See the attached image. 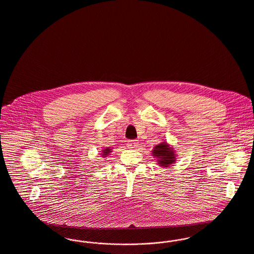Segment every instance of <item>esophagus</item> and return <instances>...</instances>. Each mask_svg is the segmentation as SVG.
<instances>
[{
  "mask_svg": "<svg viewBox=\"0 0 254 254\" xmlns=\"http://www.w3.org/2000/svg\"><path fill=\"white\" fill-rule=\"evenodd\" d=\"M127 147L129 149H134L138 147V141L137 140H129L127 141Z\"/></svg>",
  "mask_w": 254,
  "mask_h": 254,
  "instance_id": "1",
  "label": "esophagus"
}]
</instances>
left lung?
Returning <instances> with one entry per match:
<instances>
[{"label":"left lung","instance_id":"1","mask_svg":"<svg viewBox=\"0 0 254 254\" xmlns=\"http://www.w3.org/2000/svg\"><path fill=\"white\" fill-rule=\"evenodd\" d=\"M154 158L157 159L158 165L162 168H169L176 161V154L173 147L168 142H161L156 145L152 151Z\"/></svg>","mask_w":254,"mask_h":254}]
</instances>
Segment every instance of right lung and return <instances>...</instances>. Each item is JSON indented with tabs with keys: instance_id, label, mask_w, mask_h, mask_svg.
I'll list each match as a JSON object with an SVG mask.
<instances>
[{
	"instance_id": "right-lung-1",
	"label": "right lung",
	"mask_w": 254,
	"mask_h": 254,
	"mask_svg": "<svg viewBox=\"0 0 254 254\" xmlns=\"http://www.w3.org/2000/svg\"><path fill=\"white\" fill-rule=\"evenodd\" d=\"M112 152V149L110 147H106L104 149L101 150V157L102 158H106L107 156H109V154Z\"/></svg>"
}]
</instances>
